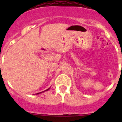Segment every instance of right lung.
<instances>
[{"label": "right lung", "mask_w": 122, "mask_h": 122, "mask_svg": "<svg viewBox=\"0 0 122 122\" xmlns=\"http://www.w3.org/2000/svg\"><path fill=\"white\" fill-rule=\"evenodd\" d=\"M49 89H50V88H48V89H47V90H45V91H48V90H49ZM45 91H44V92H40V93H37V94H40V93H43V92H45Z\"/></svg>", "instance_id": "1"}]
</instances>
